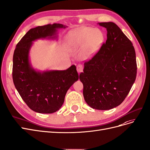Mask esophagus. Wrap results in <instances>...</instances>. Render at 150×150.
Wrapping results in <instances>:
<instances>
[{
	"instance_id": "obj_1",
	"label": "esophagus",
	"mask_w": 150,
	"mask_h": 150,
	"mask_svg": "<svg viewBox=\"0 0 150 150\" xmlns=\"http://www.w3.org/2000/svg\"><path fill=\"white\" fill-rule=\"evenodd\" d=\"M76 69H77V73L80 74L81 73H82V71H83V66H82V65H81V64H78L77 66Z\"/></svg>"
}]
</instances>
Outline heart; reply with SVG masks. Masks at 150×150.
I'll use <instances>...</instances> for the list:
<instances>
[{
    "label": "heart",
    "mask_w": 150,
    "mask_h": 150,
    "mask_svg": "<svg viewBox=\"0 0 150 150\" xmlns=\"http://www.w3.org/2000/svg\"><path fill=\"white\" fill-rule=\"evenodd\" d=\"M104 39V35L100 30L82 27L69 32L65 38V42L68 50L79 51V58L86 61L97 53Z\"/></svg>",
    "instance_id": "b5f03b06"
}]
</instances>
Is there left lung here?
I'll list each match as a JSON object with an SVG mask.
<instances>
[{"label": "left lung", "instance_id": "8db88e82", "mask_svg": "<svg viewBox=\"0 0 150 150\" xmlns=\"http://www.w3.org/2000/svg\"><path fill=\"white\" fill-rule=\"evenodd\" d=\"M106 28L105 43L84 63L79 75L85 101L97 110H110L121 104L137 76L136 54L132 43L113 22L98 23Z\"/></svg>", "mask_w": 150, "mask_h": 150}]
</instances>
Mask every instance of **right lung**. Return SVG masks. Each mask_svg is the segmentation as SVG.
I'll return each mask as SVG.
<instances>
[{"label": "right lung", "mask_w": 150, "mask_h": 150, "mask_svg": "<svg viewBox=\"0 0 150 150\" xmlns=\"http://www.w3.org/2000/svg\"><path fill=\"white\" fill-rule=\"evenodd\" d=\"M67 26L48 24L31 28L16 46L13 56L12 77L15 88L32 110L52 113L63 104L68 90L79 79L76 67L66 70L35 69L30 60V51L38 40H57L58 30Z\"/></svg>", "instance_id": "obj_1"}]
</instances>
